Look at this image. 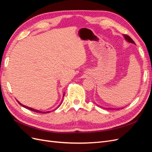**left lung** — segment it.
I'll return each instance as SVG.
<instances>
[{"mask_svg":"<svg viewBox=\"0 0 152 152\" xmlns=\"http://www.w3.org/2000/svg\"><path fill=\"white\" fill-rule=\"evenodd\" d=\"M123 36H124V39H125V40L127 41V42L135 44L134 41H133V40L129 36H128V35H123ZM107 109H108V110H118V109H120V108H107Z\"/></svg>","mask_w":152,"mask_h":152,"instance_id":"left-lung-1","label":"left lung"}]
</instances>
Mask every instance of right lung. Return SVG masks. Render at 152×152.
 <instances>
[{
  "label": "right lung",
  "instance_id": "1",
  "mask_svg": "<svg viewBox=\"0 0 152 152\" xmlns=\"http://www.w3.org/2000/svg\"><path fill=\"white\" fill-rule=\"evenodd\" d=\"M64 96H65V93L63 94V97H64ZM17 102H18V103H19L21 106H22V107H25V108H27V109H28V110H31V111H33V112H37V113H48L50 112V111H48V112H42V111H40V110H36V109H34V108H30V107H26V106H25V105H24V104H21L20 102H18V100H17ZM61 103H62V102H61ZM61 104H59V105L58 106V107H59V106H60V105L61 104ZM55 110H56V109H55Z\"/></svg>",
  "mask_w": 152,
  "mask_h": 152
}]
</instances>
